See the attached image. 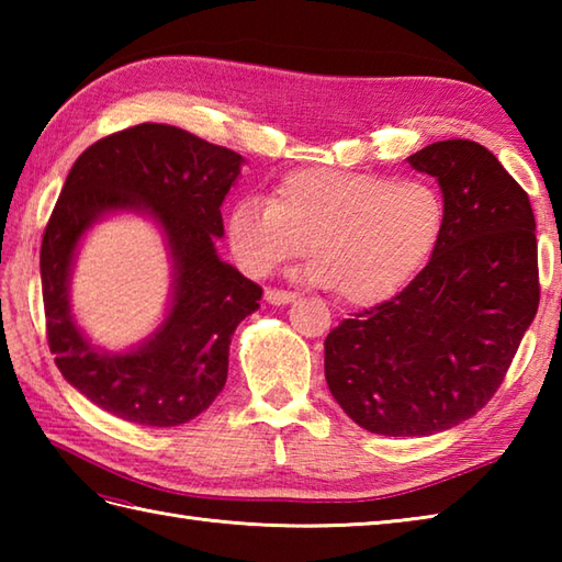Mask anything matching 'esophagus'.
<instances>
[{
    "mask_svg": "<svg viewBox=\"0 0 562 562\" xmlns=\"http://www.w3.org/2000/svg\"><path fill=\"white\" fill-rule=\"evenodd\" d=\"M266 300H268V304H274V306H280V304H290V302H294V300H296V292H290V290H272V288H268V290H266Z\"/></svg>",
    "mask_w": 562,
    "mask_h": 562,
    "instance_id": "obj_1",
    "label": "esophagus"
}]
</instances>
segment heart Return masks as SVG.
I'll list each match as a JSON object with an SVG mask.
<instances>
[{
  "label": "heart",
  "mask_w": 562,
  "mask_h": 562,
  "mask_svg": "<svg viewBox=\"0 0 562 562\" xmlns=\"http://www.w3.org/2000/svg\"><path fill=\"white\" fill-rule=\"evenodd\" d=\"M445 220L439 190L420 178L308 166L284 176L270 202H236L226 236L250 274H268L312 246L314 282L350 304H374L425 266Z\"/></svg>",
  "instance_id": "1"
}]
</instances>
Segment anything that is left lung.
Instances as JSON below:
<instances>
[{
    "label": "left lung",
    "mask_w": 562,
    "mask_h": 562,
    "mask_svg": "<svg viewBox=\"0 0 562 562\" xmlns=\"http://www.w3.org/2000/svg\"><path fill=\"white\" fill-rule=\"evenodd\" d=\"M445 195V232L408 288L328 333L326 381L374 435L427 437L495 396L541 300L527 190L479 142L408 157Z\"/></svg>",
    "instance_id": "obj_1"
}]
</instances>
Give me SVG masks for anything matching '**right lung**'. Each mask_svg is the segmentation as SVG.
Here are the masks:
<instances>
[{
    "instance_id": "1",
    "label": "right lung",
    "mask_w": 562,
    "mask_h": 562,
    "mask_svg": "<svg viewBox=\"0 0 562 562\" xmlns=\"http://www.w3.org/2000/svg\"><path fill=\"white\" fill-rule=\"evenodd\" d=\"M241 154L181 127L142 123L81 151L71 166L41 246L45 336L63 376L99 408L127 423L173 427L207 411L226 384L236 326L260 306L262 290L222 262V202ZM142 209L167 234L177 268L172 312L142 349L103 356L68 314V270L80 234L101 213Z\"/></svg>"
}]
</instances>
